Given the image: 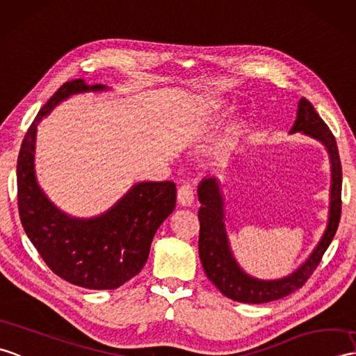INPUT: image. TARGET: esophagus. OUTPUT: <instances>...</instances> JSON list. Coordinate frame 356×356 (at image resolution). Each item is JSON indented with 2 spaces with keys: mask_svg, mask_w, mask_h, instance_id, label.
<instances>
[{
  "mask_svg": "<svg viewBox=\"0 0 356 356\" xmlns=\"http://www.w3.org/2000/svg\"><path fill=\"white\" fill-rule=\"evenodd\" d=\"M177 202L181 206H189L194 202V189L191 185L185 184L177 189Z\"/></svg>",
  "mask_w": 356,
  "mask_h": 356,
  "instance_id": "34e87169",
  "label": "esophagus"
}]
</instances>
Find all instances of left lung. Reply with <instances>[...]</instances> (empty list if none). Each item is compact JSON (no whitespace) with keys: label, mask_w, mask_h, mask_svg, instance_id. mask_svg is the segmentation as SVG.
I'll return each mask as SVG.
<instances>
[{"label":"left lung","mask_w":356,"mask_h":356,"mask_svg":"<svg viewBox=\"0 0 356 356\" xmlns=\"http://www.w3.org/2000/svg\"><path fill=\"white\" fill-rule=\"evenodd\" d=\"M296 131H303L305 135L321 140L327 147L332 162V189H330V212L326 232L309 259L291 276L266 282L244 275L229 250L225 222H222V200L216 179H204L198 186V200L202 203V208L198 211V221H200L198 253L203 268L206 276L218 288L220 293L235 302L267 303L299 290L317 268L340 225L343 175L337 140L327 124L321 120L307 98H302L299 103L297 120L291 134Z\"/></svg>","instance_id":"8db88e82"}]
</instances>
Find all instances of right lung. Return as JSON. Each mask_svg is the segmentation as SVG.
Listing matches in <instances>:
<instances>
[{
  "instance_id": "right-lung-1",
  "label": "right lung",
  "mask_w": 356,
  "mask_h": 356,
  "mask_svg": "<svg viewBox=\"0 0 356 356\" xmlns=\"http://www.w3.org/2000/svg\"><path fill=\"white\" fill-rule=\"evenodd\" d=\"M103 88L86 86L81 79L63 83L30 124L16 165L18 211L30 241L49 270L89 290H115L135 277L148 259L156 230L176 208L172 181H143L104 216L76 220L54 208L36 185V124L63 98Z\"/></svg>"
}]
</instances>
